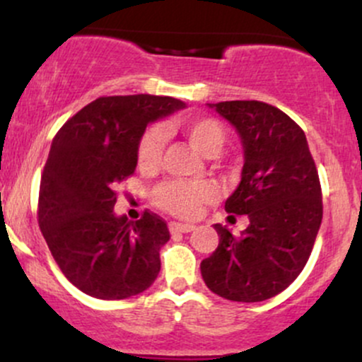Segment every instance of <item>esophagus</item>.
<instances>
[{
	"label": "esophagus",
	"instance_id": "obj_1",
	"mask_svg": "<svg viewBox=\"0 0 362 362\" xmlns=\"http://www.w3.org/2000/svg\"><path fill=\"white\" fill-rule=\"evenodd\" d=\"M195 226L194 224H185V223H170V231L172 233H190V231H194Z\"/></svg>",
	"mask_w": 362,
	"mask_h": 362
}]
</instances>
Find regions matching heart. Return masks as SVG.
<instances>
[{"mask_svg": "<svg viewBox=\"0 0 362 362\" xmlns=\"http://www.w3.org/2000/svg\"><path fill=\"white\" fill-rule=\"evenodd\" d=\"M167 131L178 132L202 155L209 156L223 144L224 134L221 124L211 117L178 115L165 126ZM163 149V132L160 127H149L144 131L138 148V163L143 170L158 167ZM216 187L207 180H173L158 187L155 201L161 209L178 218H195L202 207L214 201Z\"/></svg>", "mask_w": 362, "mask_h": 362, "instance_id": "b5f03b06", "label": "heart"}]
</instances>
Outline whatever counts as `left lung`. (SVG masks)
Masks as SVG:
<instances>
[{
	"label": "left lung",
	"mask_w": 362,
	"mask_h": 362,
	"mask_svg": "<svg viewBox=\"0 0 362 362\" xmlns=\"http://www.w3.org/2000/svg\"><path fill=\"white\" fill-rule=\"evenodd\" d=\"M238 132L242 180L224 209L247 216L233 236L214 224L218 248L201 262L206 286L230 301L276 296L300 276L322 224V189L308 141L284 112L257 100L207 103Z\"/></svg>",
	"instance_id": "8db88e82"
}]
</instances>
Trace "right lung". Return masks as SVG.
Wrapping results in <instances>:
<instances>
[{"label":"right lung","mask_w":362,"mask_h":362,"mask_svg":"<svg viewBox=\"0 0 362 362\" xmlns=\"http://www.w3.org/2000/svg\"><path fill=\"white\" fill-rule=\"evenodd\" d=\"M185 103L172 97H100L73 115L52 139L39 192V226L71 284L98 300L146 291L160 272L167 223L114 213L115 189L134 173L149 122Z\"/></svg>","instance_id":"right-lung-1"}]
</instances>
